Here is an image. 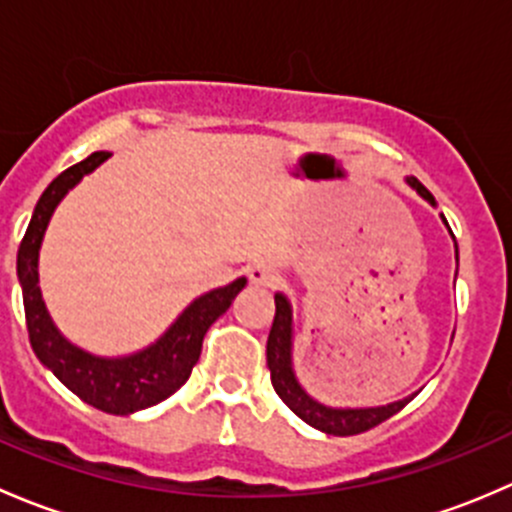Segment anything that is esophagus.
Listing matches in <instances>:
<instances>
[{
  "label": "esophagus",
  "mask_w": 512,
  "mask_h": 512,
  "mask_svg": "<svg viewBox=\"0 0 512 512\" xmlns=\"http://www.w3.org/2000/svg\"><path fill=\"white\" fill-rule=\"evenodd\" d=\"M247 277H250L252 285L260 287H275L277 282H280V275L267 265H252L250 270H247Z\"/></svg>",
  "instance_id": "34e87169"
}]
</instances>
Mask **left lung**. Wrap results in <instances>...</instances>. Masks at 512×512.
Returning <instances> with one entry per match:
<instances>
[{"mask_svg":"<svg viewBox=\"0 0 512 512\" xmlns=\"http://www.w3.org/2000/svg\"><path fill=\"white\" fill-rule=\"evenodd\" d=\"M406 183H409L411 188L426 200V203H431L433 208H436V198H433V195L428 193L416 178H406ZM443 223H446V218H443ZM448 232H451V227H448ZM456 262H458V245H456ZM275 307H277L275 322H272L270 337H267V366H270L272 386H275V391L280 394V399L285 401L289 409L302 418V421H307L312 428H317V431L322 433H329V436H354V433L369 431V428L379 426V423L386 421V418L399 414V411L416 396V394L406 396V399L391 401V404L386 406H364V409H337V406H327L322 404V401L312 399V396L304 391V386L299 384L297 374H294L292 304H289L285 294L277 292Z\"/></svg>","mask_w":512,"mask_h":512,"instance_id":"obj_1","label":"left lung"}]
</instances>
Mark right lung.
Listing matches in <instances>:
<instances>
[{
	"mask_svg": "<svg viewBox=\"0 0 512 512\" xmlns=\"http://www.w3.org/2000/svg\"><path fill=\"white\" fill-rule=\"evenodd\" d=\"M111 153H91L81 163L66 168L59 178L49 183L36 203L32 223L27 227L17 255V275L24 294V314H27L29 342L36 359L54 371L56 379L74 391L81 401L98 411L116 416L136 414V411L156 406L173 396L188 381L190 371L198 364L203 337L210 324L230 309L232 299L247 285L245 277H237L230 285L210 289L188 304L173 324L165 329L151 347L128 356H96L71 344L56 329L39 289V250L44 232L49 227L56 205L64 200L81 178L94 173Z\"/></svg>",
	"mask_w": 512,
	"mask_h": 512,
	"instance_id": "obj_1",
	"label": "right lung"
}]
</instances>
